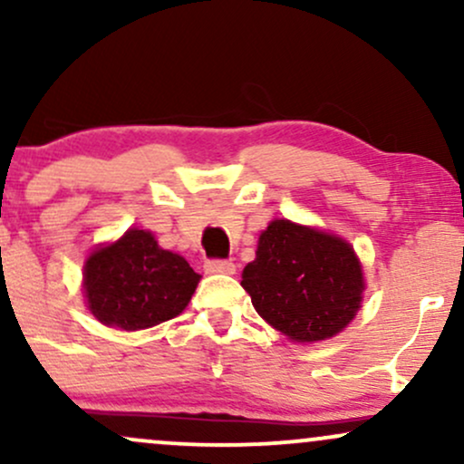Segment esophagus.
I'll return each mask as SVG.
<instances>
[{
	"label": "esophagus",
	"mask_w": 464,
	"mask_h": 464,
	"mask_svg": "<svg viewBox=\"0 0 464 464\" xmlns=\"http://www.w3.org/2000/svg\"><path fill=\"white\" fill-rule=\"evenodd\" d=\"M205 270L211 275H233L236 273V264L228 262V259H209L205 264Z\"/></svg>",
	"instance_id": "esophagus-1"
}]
</instances>
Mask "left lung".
Returning <instances> with one entry per match:
<instances>
[{
  "mask_svg": "<svg viewBox=\"0 0 464 464\" xmlns=\"http://www.w3.org/2000/svg\"><path fill=\"white\" fill-rule=\"evenodd\" d=\"M242 287L266 323L296 343H314L353 321L364 279L344 239L275 220L259 236L257 257L244 268Z\"/></svg>",
  "mask_w": 464,
  "mask_h": 464,
  "instance_id": "8db88e82",
  "label": "left lung"
}]
</instances>
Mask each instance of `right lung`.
<instances>
[{"label":"right lung","instance_id":"right-lung-1","mask_svg":"<svg viewBox=\"0 0 464 464\" xmlns=\"http://www.w3.org/2000/svg\"><path fill=\"white\" fill-rule=\"evenodd\" d=\"M200 275L183 257L159 248L152 233L130 228L84 264V295L100 323L146 329L185 310Z\"/></svg>","mask_w":464,"mask_h":464}]
</instances>
